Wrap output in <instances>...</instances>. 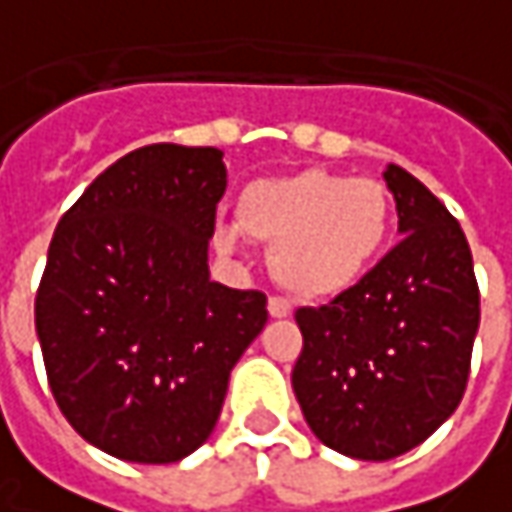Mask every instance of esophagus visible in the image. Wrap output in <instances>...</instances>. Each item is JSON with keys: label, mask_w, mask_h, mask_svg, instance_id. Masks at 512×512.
I'll list each match as a JSON object with an SVG mask.
<instances>
[{"label": "esophagus", "mask_w": 512, "mask_h": 512, "mask_svg": "<svg viewBox=\"0 0 512 512\" xmlns=\"http://www.w3.org/2000/svg\"><path fill=\"white\" fill-rule=\"evenodd\" d=\"M269 315H272V318H289V315H292V303L286 298L272 295V298H269Z\"/></svg>", "instance_id": "34e87169"}]
</instances>
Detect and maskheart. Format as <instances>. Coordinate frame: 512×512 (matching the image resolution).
I'll return each mask as SVG.
<instances>
[{
  "label": "heart",
  "mask_w": 512,
  "mask_h": 512,
  "mask_svg": "<svg viewBox=\"0 0 512 512\" xmlns=\"http://www.w3.org/2000/svg\"><path fill=\"white\" fill-rule=\"evenodd\" d=\"M237 229L269 243V272L300 298L349 289L381 255L392 226V197L375 177L309 168L255 180L237 194ZM214 246L234 252L237 232L217 229Z\"/></svg>",
  "instance_id": "heart-1"
}]
</instances>
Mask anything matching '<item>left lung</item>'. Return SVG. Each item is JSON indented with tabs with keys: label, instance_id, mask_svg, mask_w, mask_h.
<instances>
[{
	"label": "left lung",
	"instance_id": "8db88e82",
	"mask_svg": "<svg viewBox=\"0 0 512 512\" xmlns=\"http://www.w3.org/2000/svg\"><path fill=\"white\" fill-rule=\"evenodd\" d=\"M404 240L355 286L295 321L292 389L312 433L361 461L401 456L456 412L478 332L473 255L447 206L389 163Z\"/></svg>",
	"mask_w": 512,
	"mask_h": 512
}]
</instances>
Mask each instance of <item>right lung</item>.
Masks as SVG:
<instances>
[{"label":"right lung","instance_id":"right-lung-1","mask_svg":"<svg viewBox=\"0 0 512 512\" xmlns=\"http://www.w3.org/2000/svg\"><path fill=\"white\" fill-rule=\"evenodd\" d=\"M220 148L157 143L108 166L62 214L36 292V335L68 424L102 453L171 464L223 410L266 326V295L209 278Z\"/></svg>","mask_w":512,"mask_h":512}]
</instances>
